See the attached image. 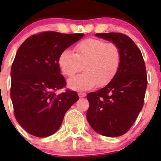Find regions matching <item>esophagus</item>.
I'll list each match as a JSON object with an SVG mask.
<instances>
[{
    "label": "esophagus",
    "instance_id": "1",
    "mask_svg": "<svg viewBox=\"0 0 161 161\" xmlns=\"http://www.w3.org/2000/svg\"><path fill=\"white\" fill-rule=\"evenodd\" d=\"M78 95H79V97H86V93H85V92H79Z\"/></svg>",
    "mask_w": 161,
    "mask_h": 161
}]
</instances>
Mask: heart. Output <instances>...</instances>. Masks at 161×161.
<instances>
[{"mask_svg": "<svg viewBox=\"0 0 161 161\" xmlns=\"http://www.w3.org/2000/svg\"><path fill=\"white\" fill-rule=\"evenodd\" d=\"M75 53L65 50L59 57L63 74L72 77L83 69L82 74L68 81L69 88L88 90L108 85L118 73L121 64V51L114 42L97 38L86 39L75 47Z\"/></svg>", "mask_w": 161, "mask_h": 161, "instance_id": "heart-1", "label": "heart"}]
</instances>
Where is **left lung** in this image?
Wrapping results in <instances>:
<instances>
[{
	"instance_id": "1",
	"label": "left lung",
	"mask_w": 161,
	"mask_h": 161,
	"mask_svg": "<svg viewBox=\"0 0 161 161\" xmlns=\"http://www.w3.org/2000/svg\"><path fill=\"white\" fill-rule=\"evenodd\" d=\"M121 51L118 73L104 88L87 95V119L97 133L117 137L129 130L143 108L147 79L145 64L135 42L122 33H97Z\"/></svg>"
}]
</instances>
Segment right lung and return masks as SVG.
<instances>
[{
  "label": "right lung",
  "mask_w": 161,
  "mask_h": 161,
  "mask_svg": "<svg viewBox=\"0 0 161 161\" xmlns=\"http://www.w3.org/2000/svg\"><path fill=\"white\" fill-rule=\"evenodd\" d=\"M84 34L43 32L29 37L20 45L11 67L10 97L19 124L36 137H47L58 130L66 112L79 100L66 89L60 74V53Z\"/></svg>",
  "instance_id": "1"
}]
</instances>
